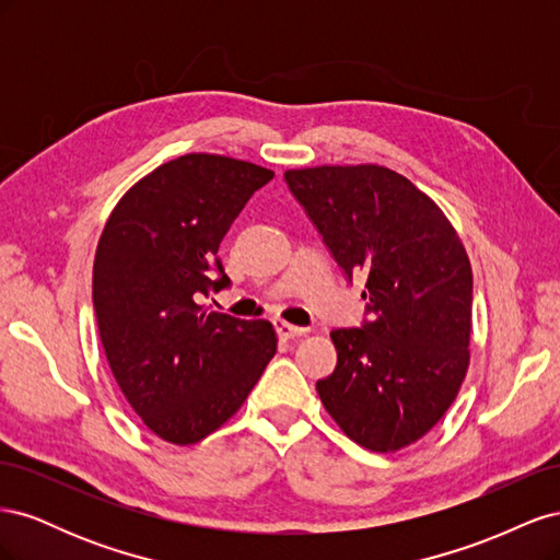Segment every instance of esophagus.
Segmentation results:
<instances>
[{"label": "esophagus", "instance_id": "obj_1", "mask_svg": "<svg viewBox=\"0 0 560 560\" xmlns=\"http://www.w3.org/2000/svg\"><path fill=\"white\" fill-rule=\"evenodd\" d=\"M276 331H278L280 338H284V341H290V338H299V336L306 334L308 329L290 325V322H276Z\"/></svg>", "mask_w": 560, "mask_h": 560}]
</instances>
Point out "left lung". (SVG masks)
Returning <instances> with one entry per match:
<instances>
[{"mask_svg": "<svg viewBox=\"0 0 560 560\" xmlns=\"http://www.w3.org/2000/svg\"><path fill=\"white\" fill-rule=\"evenodd\" d=\"M287 184L346 276L362 278L369 319L334 329L338 362L317 381L336 425L376 453L425 436L469 369L471 266L436 202L385 165L287 171Z\"/></svg>", "mask_w": 560, "mask_h": 560, "instance_id": "left-lung-1", "label": "left lung"}]
</instances>
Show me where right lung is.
Here are the masks:
<instances>
[{"label": "right lung", "mask_w": 560, "mask_h": 560, "mask_svg": "<svg viewBox=\"0 0 560 560\" xmlns=\"http://www.w3.org/2000/svg\"><path fill=\"white\" fill-rule=\"evenodd\" d=\"M273 171L219 154H186L135 182L116 202L93 261L100 341L124 397L175 446L206 439L241 409L278 350L268 319H238L198 299L219 243Z\"/></svg>", "instance_id": "add662e5"}]
</instances>
